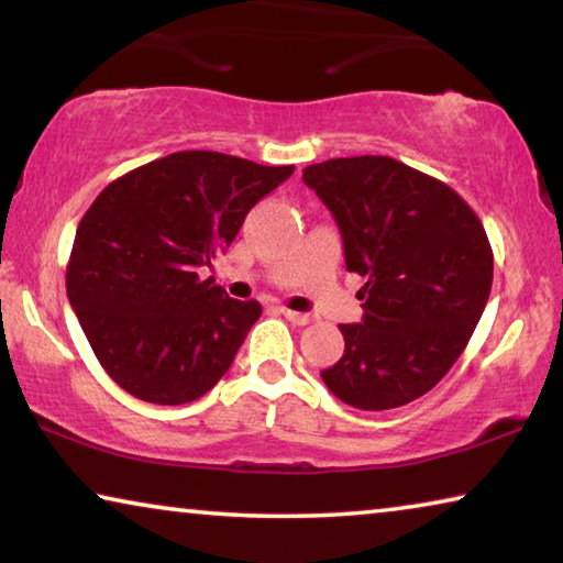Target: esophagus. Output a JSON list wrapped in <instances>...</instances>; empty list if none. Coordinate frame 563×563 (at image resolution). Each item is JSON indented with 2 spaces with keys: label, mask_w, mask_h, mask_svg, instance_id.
<instances>
[{
  "label": "esophagus",
  "mask_w": 563,
  "mask_h": 563,
  "mask_svg": "<svg viewBox=\"0 0 563 563\" xmlns=\"http://www.w3.org/2000/svg\"><path fill=\"white\" fill-rule=\"evenodd\" d=\"M280 312H283V316L288 318L290 322H295V325H308V322L312 320V318L308 316V312H295V310H288V308H283Z\"/></svg>",
  "instance_id": "34e87169"
}]
</instances>
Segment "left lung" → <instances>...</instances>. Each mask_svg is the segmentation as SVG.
<instances>
[{
	"label": "left lung",
	"instance_id": "left-lung-1",
	"mask_svg": "<svg viewBox=\"0 0 563 563\" xmlns=\"http://www.w3.org/2000/svg\"><path fill=\"white\" fill-rule=\"evenodd\" d=\"M302 180L335 216L362 322L340 325L345 352L322 383L357 409L402 407L440 383L489 300L494 255L464 198L389 156L330 158Z\"/></svg>",
	"mask_w": 563,
	"mask_h": 563
}]
</instances>
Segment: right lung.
I'll return each mask as SVG.
<instances>
[{
	"label": "right lung",
	"instance_id": "1",
	"mask_svg": "<svg viewBox=\"0 0 563 563\" xmlns=\"http://www.w3.org/2000/svg\"><path fill=\"white\" fill-rule=\"evenodd\" d=\"M292 170L218 151H178L97 196L76 228L66 295L121 389L151 405H184L228 373L261 302L228 298L198 271Z\"/></svg>",
	"mask_w": 563,
	"mask_h": 563
}]
</instances>
